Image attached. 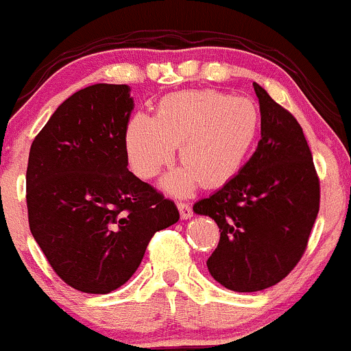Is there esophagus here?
Segmentation results:
<instances>
[{"label": "esophagus", "instance_id": "34e87169", "mask_svg": "<svg viewBox=\"0 0 351 351\" xmlns=\"http://www.w3.org/2000/svg\"><path fill=\"white\" fill-rule=\"evenodd\" d=\"M176 205H178L180 215H182V218H183V219H188V218L193 217V210H191V206L188 205V203H184V202H178V203H176Z\"/></svg>", "mask_w": 351, "mask_h": 351}]
</instances>
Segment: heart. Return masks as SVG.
I'll use <instances>...</instances> for the list:
<instances>
[{
  "label": "heart",
  "mask_w": 351,
  "mask_h": 351,
  "mask_svg": "<svg viewBox=\"0 0 351 351\" xmlns=\"http://www.w3.org/2000/svg\"><path fill=\"white\" fill-rule=\"evenodd\" d=\"M260 128V111L245 96L221 91H178L163 96L155 114H133L125 126V148L141 178H155L180 145L184 165L165 180L182 195L202 182L219 186L233 178L248 156Z\"/></svg>",
  "instance_id": "heart-1"
}]
</instances>
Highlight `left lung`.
Here are the masks:
<instances>
[{
  "instance_id": "8db88e82",
  "label": "left lung",
  "mask_w": 351,
  "mask_h": 351,
  "mask_svg": "<svg viewBox=\"0 0 351 351\" xmlns=\"http://www.w3.org/2000/svg\"><path fill=\"white\" fill-rule=\"evenodd\" d=\"M261 140L217 193L195 203L217 221L219 243L206 267L228 290L250 293L282 282L305 253L319 210V178L296 118L253 83Z\"/></svg>"
}]
</instances>
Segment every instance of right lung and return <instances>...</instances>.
Segmentation results:
<instances>
[{
    "label": "right lung",
    "instance_id": "obj_1",
    "mask_svg": "<svg viewBox=\"0 0 351 351\" xmlns=\"http://www.w3.org/2000/svg\"><path fill=\"white\" fill-rule=\"evenodd\" d=\"M126 84L64 99L34 138L26 169L33 238L71 288L106 295L132 278L153 234L180 219L175 202L128 169Z\"/></svg>",
    "mask_w": 351,
    "mask_h": 351
}]
</instances>
